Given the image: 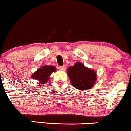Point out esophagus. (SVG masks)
<instances>
[{
	"instance_id": "34e87169",
	"label": "esophagus",
	"mask_w": 131,
	"mask_h": 131,
	"mask_svg": "<svg viewBox=\"0 0 131 131\" xmlns=\"http://www.w3.org/2000/svg\"><path fill=\"white\" fill-rule=\"evenodd\" d=\"M60 69L61 70H66V67L65 66H61V67H60Z\"/></svg>"
}]
</instances>
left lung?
I'll return each mask as SVG.
<instances>
[{
	"instance_id": "left-lung-1",
	"label": "left lung",
	"mask_w": 131,
	"mask_h": 131,
	"mask_svg": "<svg viewBox=\"0 0 131 131\" xmlns=\"http://www.w3.org/2000/svg\"><path fill=\"white\" fill-rule=\"evenodd\" d=\"M71 85L80 90L92 88L97 80V73L93 70L85 67L83 63L77 62L67 70Z\"/></svg>"
}]
</instances>
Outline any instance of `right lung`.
<instances>
[{
  "label": "right lung",
  "instance_id": "right-lung-1",
  "mask_svg": "<svg viewBox=\"0 0 131 131\" xmlns=\"http://www.w3.org/2000/svg\"><path fill=\"white\" fill-rule=\"evenodd\" d=\"M56 68L54 66L45 65L41 67L36 72L32 74V78L37 80L39 82V86H42L49 80V76L53 72L56 71Z\"/></svg>",
  "mask_w": 131,
  "mask_h": 131
}]
</instances>
